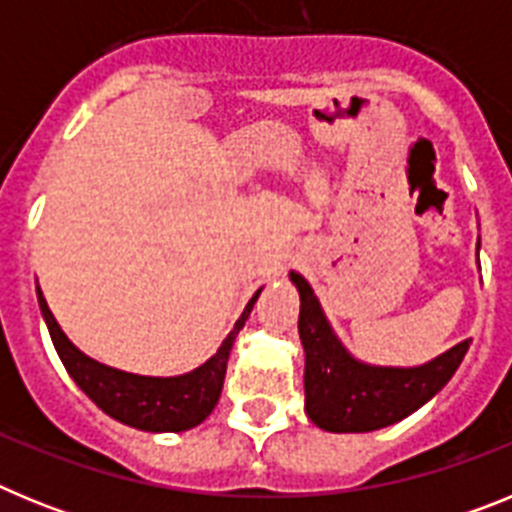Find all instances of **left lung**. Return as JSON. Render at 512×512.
Wrapping results in <instances>:
<instances>
[{"mask_svg":"<svg viewBox=\"0 0 512 512\" xmlns=\"http://www.w3.org/2000/svg\"><path fill=\"white\" fill-rule=\"evenodd\" d=\"M289 279L300 292L305 413L323 431L369 433L408 418L449 384L467 356L472 341L456 343L420 366L364 364L338 341L307 279L297 271H289Z\"/></svg>","mask_w":512,"mask_h":512,"instance_id":"obj_1","label":"left lung"}]
</instances>
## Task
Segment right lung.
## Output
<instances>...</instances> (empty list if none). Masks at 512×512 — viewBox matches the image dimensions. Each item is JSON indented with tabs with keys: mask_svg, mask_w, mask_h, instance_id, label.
<instances>
[{
	"mask_svg": "<svg viewBox=\"0 0 512 512\" xmlns=\"http://www.w3.org/2000/svg\"><path fill=\"white\" fill-rule=\"evenodd\" d=\"M261 289L248 300L246 310L241 312L238 323L228 333L220 348L202 366L192 369L179 377H143V374H130L115 369V366L99 364L89 359L84 351L69 341L61 325L53 318L51 307L45 302L43 292L38 287V305L43 312V320L48 325L51 341L61 356L66 372L71 374L81 392L97 405L99 410L120 420V423L138 428L148 433H182L200 425L207 415L215 410L217 397L223 392L225 369H228V356L233 348L235 336L246 325L248 315L253 310V302L259 300Z\"/></svg>",
	"mask_w": 512,
	"mask_h": 512,
	"instance_id": "1",
	"label": "right lung"
}]
</instances>
